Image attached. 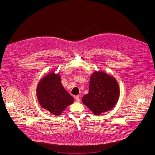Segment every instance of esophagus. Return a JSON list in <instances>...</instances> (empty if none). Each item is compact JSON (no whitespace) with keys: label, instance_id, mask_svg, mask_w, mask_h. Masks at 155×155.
Wrapping results in <instances>:
<instances>
[{"label":"esophagus","instance_id":"esophagus-1","mask_svg":"<svg viewBox=\"0 0 155 155\" xmlns=\"http://www.w3.org/2000/svg\"><path fill=\"white\" fill-rule=\"evenodd\" d=\"M75 100H76V101H77V102H80V96H79L78 95H77V96H75Z\"/></svg>","mask_w":155,"mask_h":155}]
</instances>
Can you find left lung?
<instances>
[{
	"label": "left lung",
	"mask_w": 155,
	"mask_h": 155,
	"mask_svg": "<svg viewBox=\"0 0 155 155\" xmlns=\"http://www.w3.org/2000/svg\"><path fill=\"white\" fill-rule=\"evenodd\" d=\"M119 96V87L114 78L103 72H94L90 77L89 93L82 102L95 115H100L114 107Z\"/></svg>",
	"instance_id": "obj_1"
}]
</instances>
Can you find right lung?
<instances>
[{
    "label": "right lung",
    "mask_w": 155,
    "mask_h": 155,
    "mask_svg": "<svg viewBox=\"0 0 155 155\" xmlns=\"http://www.w3.org/2000/svg\"><path fill=\"white\" fill-rule=\"evenodd\" d=\"M37 97L42 107L56 116H59L74 100L62 85L60 76L54 73L48 75L39 81Z\"/></svg>",
    "instance_id": "obj_1"
}]
</instances>
